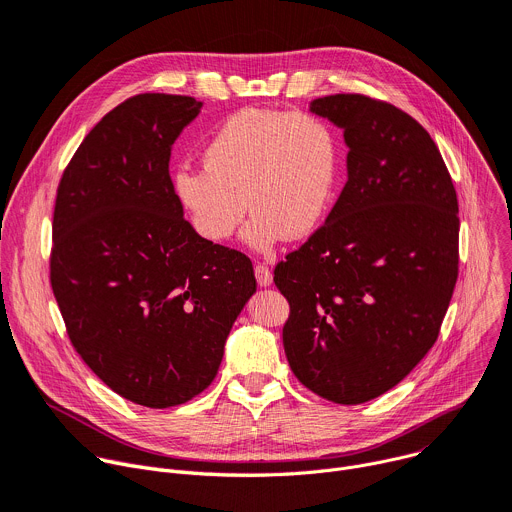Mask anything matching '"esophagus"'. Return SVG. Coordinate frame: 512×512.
I'll return each mask as SVG.
<instances>
[{
	"mask_svg": "<svg viewBox=\"0 0 512 512\" xmlns=\"http://www.w3.org/2000/svg\"><path fill=\"white\" fill-rule=\"evenodd\" d=\"M254 274H256V280H258L260 287H268L270 282H272V272H270V268H268L266 264H262V262H258V264L254 266Z\"/></svg>",
	"mask_w": 512,
	"mask_h": 512,
	"instance_id": "34e87169",
	"label": "esophagus"
}]
</instances>
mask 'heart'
Returning <instances> with one entry per match:
<instances>
[{"instance_id": "1", "label": "heart", "mask_w": 512, "mask_h": 512, "mask_svg": "<svg viewBox=\"0 0 512 512\" xmlns=\"http://www.w3.org/2000/svg\"><path fill=\"white\" fill-rule=\"evenodd\" d=\"M339 173L342 142L325 118L246 107L211 134L203 168L181 166L173 187L203 240H230L248 205L254 213L244 240L270 252L287 236H311L325 221Z\"/></svg>"}]
</instances>
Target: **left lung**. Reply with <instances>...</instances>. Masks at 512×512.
<instances>
[{"instance_id": "8db88e82", "label": "left lung", "mask_w": 512, "mask_h": 512, "mask_svg": "<svg viewBox=\"0 0 512 512\" xmlns=\"http://www.w3.org/2000/svg\"><path fill=\"white\" fill-rule=\"evenodd\" d=\"M311 111L344 130L348 183L325 223L274 268L291 313L282 344L321 399L360 405L433 348L460 264L458 195L429 132L362 93Z\"/></svg>"}]
</instances>
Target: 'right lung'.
<instances>
[{"label": "right lung", "mask_w": 512, "mask_h": 512, "mask_svg": "<svg viewBox=\"0 0 512 512\" xmlns=\"http://www.w3.org/2000/svg\"><path fill=\"white\" fill-rule=\"evenodd\" d=\"M203 103L140 93L85 136L56 189L50 285L69 339L113 392L177 407L215 378L256 291L246 254L203 240L168 175Z\"/></svg>", "instance_id": "add662e5"}]
</instances>
